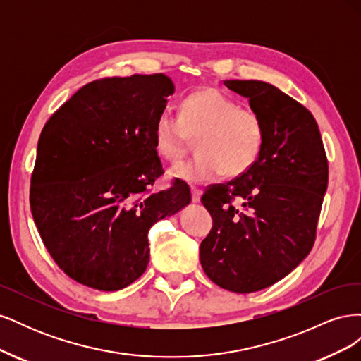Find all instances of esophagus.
Returning <instances> with one entry per match:
<instances>
[{
	"mask_svg": "<svg viewBox=\"0 0 361 361\" xmlns=\"http://www.w3.org/2000/svg\"><path fill=\"white\" fill-rule=\"evenodd\" d=\"M200 197H202V190L195 188V187H191V199L194 203L200 202Z\"/></svg>",
	"mask_w": 361,
	"mask_h": 361,
	"instance_id": "obj_1",
	"label": "esophagus"
}]
</instances>
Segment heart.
<instances>
[{"label": "heart", "instance_id": "b5f03b06", "mask_svg": "<svg viewBox=\"0 0 361 361\" xmlns=\"http://www.w3.org/2000/svg\"><path fill=\"white\" fill-rule=\"evenodd\" d=\"M191 138L197 140L200 154L171 169V176L188 183L211 182L223 173L238 178L253 167L264 149L265 123L221 90L204 87L185 97L179 117L166 111L155 122L154 143L162 159L179 162Z\"/></svg>", "mask_w": 361, "mask_h": 361}]
</instances>
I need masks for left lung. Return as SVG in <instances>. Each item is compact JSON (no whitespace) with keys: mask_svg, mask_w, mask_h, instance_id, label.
Listing matches in <instances>:
<instances>
[{"mask_svg":"<svg viewBox=\"0 0 361 361\" xmlns=\"http://www.w3.org/2000/svg\"><path fill=\"white\" fill-rule=\"evenodd\" d=\"M224 85L264 120L265 143L243 176L202 195L214 223L200 244V264L215 285L250 293L286 277L310 253L329 161L318 123L300 102L264 81Z\"/></svg>","mask_w":361,"mask_h":361,"instance_id":"obj_1","label":"left lung"}]
</instances>
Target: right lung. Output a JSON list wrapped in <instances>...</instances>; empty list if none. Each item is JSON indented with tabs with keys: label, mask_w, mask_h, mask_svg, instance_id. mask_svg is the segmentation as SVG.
Listing matches in <instances>:
<instances>
[{
	"label": "right lung",
	"mask_w": 361,
	"mask_h": 361,
	"mask_svg": "<svg viewBox=\"0 0 361 361\" xmlns=\"http://www.w3.org/2000/svg\"><path fill=\"white\" fill-rule=\"evenodd\" d=\"M174 84L162 73L96 80L42 129L30 206L64 274L97 290L134 283L149 264V228L191 202L190 187L150 192L164 174L157 118Z\"/></svg>",
	"instance_id": "1"
}]
</instances>
